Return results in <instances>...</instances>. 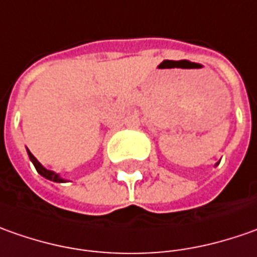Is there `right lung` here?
I'll return each instance as SVG.
<instances>
[{
	"label": "right lung",
	"mask_w": 257,
	"mask_h": 257,
	"mask_svg": "<svg viewBox=\"0 0 257 257\" xmlns=\"http://www.w3.org/2000/svg\"><path fill=\"white\" fill-rule=\"evenodd\" d=\"M28 155H30V159H31V162L34 164V166H35V169H37V172L40 173L41 176H44L45 179H49V181L52 182H58V183H61V182H65V179H62L58 173L52 172V171H48L47 168H44L42 165L37 161V158L32 155L31 152L28 151Z\"/></svg>",
	"instance_id": "1"
}]
</instances>
